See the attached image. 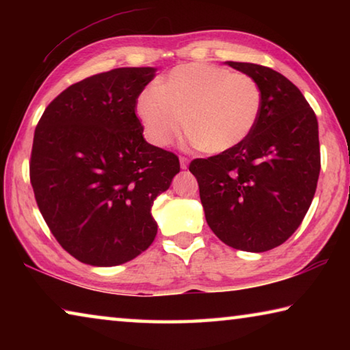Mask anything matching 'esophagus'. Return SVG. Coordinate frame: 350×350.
Returning a JSON list of instances; mask_svg holds the SVG:
<instances>
[{
	"mask_svg": "<svg viewBox=\"0 0 350 350\" xmlns=\"http://www.w3.org/2000/svg\"><path fill=\"white\" fill-rule=\"evenodd\" d=\"M179 161H180V168H182V170H187V168H188V159L180 156Z\"/></svg>",
	"mask_w": 350,
	"mask_h": 350,
	"instance_id": "34e87169",
	"label": "esophagus"
}]
</instances>
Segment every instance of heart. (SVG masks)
I'll use <instances>...</instances> for the list:
<instances>
[{"label": "heart", "mask_w": 350, "mask_h": 350, "mask_svg": "<svg viewBox=\"0 0 350 350\" xmlns=\"http://www.w3.org/2000/svg\"><path fill=\"white\" fill-rule=\"evenodd\" d=\"M260 106L262 94L250 75L189 63L142 92L135 114L152 145L173 144L187 125L191 144L208 154H221L250 135Z\"/></svg>", "instance_id": "b5f03b06"}]
</instances>
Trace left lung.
<instances>
[{"label": "left lung", "mask_w": 350, "mask_h": 350, "mask_svg": "<svg viewBox=\"0 0 350 350\" xmlns=\"http://www.w3.org/2000/svg\"><path fill=\"white\" fill-rule=\"evenodd\" d=\"M256 80L262 106L250 135L232 150L194 159L206 224L224 244L260 253L299 227L315 196L318 120L292 81L254 63L227 62Z\"/></svg>", "instance_id": "1"}]
</instances>
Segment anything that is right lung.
<instances>
[{
	"label": "right lung",
	"mask_w": 350,
	"mask_h": 350,
	"mask_svg": "<svg viewBox=\"0 0 350 350\" xmlns=\"http://www.w3.org/2000/svg\"><path fill=\"white\" fill-rule=\"evenodd\" d=\"M156 68H118L55 97L33 135L31 183L47 227L80 262L112 267L152 244L151 206L180 171L135 116Z\"/></svg>",
	"instance_id": "add662e5"
}]
</instances>
